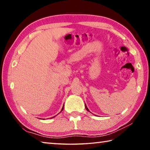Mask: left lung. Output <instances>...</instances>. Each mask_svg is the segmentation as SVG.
<instances>
[{
	"label": "left lung",
	"instance_id": "left-lung-1",
	"mask_svg": "<svg viewBox=\"0 0 150 150\" xmlns=\"http://www.w3.org/2000/svg\"><path fill=\"white\" fill-rule=\"evenodd\" d=\"M85 108H86V110H87V111H88V112H90L89 111V110H88V108H87V106H86V105H85Z\"/></svg>",
	"mask_w": 150,
	"mask_h": 150
}]
</instances>
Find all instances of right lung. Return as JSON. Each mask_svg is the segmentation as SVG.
<instances>
[{
  "mask_svg": "<svg viewBox=\"0 0 150 150\" xmlns=\"http://www.w3.org/2000/svg\"><path fill=\"white\" fill-rule=\"evenodd\" d=\"M63 108H64V105H63V108H62V111L63 110ZM62 111H61V112H62ZM54 117H55V116H54V117H52L51 118H54Z\"/></svg>",
  "mask_w": 150,
  "mask_h": 150,
  "instance_id": "right-lung-1",
  "label": "right lung"
}]
</instances>
